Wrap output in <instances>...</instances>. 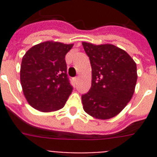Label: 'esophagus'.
<instances>
[{
	"mask_svg": "<svg viewBox=\"0 0 157 157\" xmlns=\"http://www.w3.org/2000/svg\"><path fill=\"white\" fill-rule=\"evenodd\" d=\"M78 81H79V77H78V76H76V77H75V78L73 79V81H74V83H75V84H77Z\"/></svg>",
	"mask_w": 157,
	"mask_h": 157,
	"instance_id": "1",
	"label": "esophagus"
}]
</instances>
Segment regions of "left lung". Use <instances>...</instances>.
Here are the masks:
<instances>
[{
    "instance_id": "left-lung-1",
    "label": "left lung",
    "mask_w": 157,
    "mask_h": 157,
    "mask_svg": "<svg viewBox=\"0 0 157 157\" xmlns=\"http://www.w3.org/2000/svg\"><path fill=\"white\" fill-rule=\"evenodd\" d=\"M82 45L92 68L90 90L81 96L83 108L97 119H110L124 109L134 94L136 63L124 50L111 44Z\"/></svg>"
}]
</instances>
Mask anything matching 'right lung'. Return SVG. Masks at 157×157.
Wrapping results in <instances>:
<instances>
[{
  "instance_id": "right-lung-1",
  "label": "right lung",
  "mask_w": 157,
  "mask_h": 157,
  "mask_svg": "<svg viewBox=\"0 0 157 157\" xmlns=\"http://www.w3.org/2000/svg\"><path fill=\"white\" fill-rule=\"evenodd\" d=\"M73 44L45 41L26 52L22 59L20 81L28 103L44 112L64 107L73 90L67 74L65 56Z\"/></svg>"
}]
</instances>
